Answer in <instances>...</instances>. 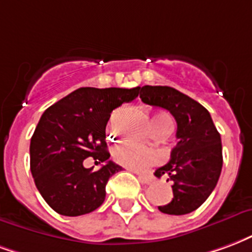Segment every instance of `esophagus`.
<instances>
[{"instance_id": "1", "label": "esophagus", "mask_w": 252, "mask_h": 252, "mask_svg": "<svg viewBox=\"0 0 252 252\" xmlns=\"http://www.w3.org/2000/svg\"><path fill=\"white\" fill-rule=\"evenodd\" d=\"M139 180L140 183L143 184H152L155 182V176L154 175H139Z\"/></svg>"}]
</instances>
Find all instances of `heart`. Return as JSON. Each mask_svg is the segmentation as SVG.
I'll return each instance as SVG.
<instances>
[{"mask_svg":"<svg viewBox=\"0 0 252 252\" xmlns=\"http://www.w3.org/2000/svg\"><path fill=\"white\" fill-rule=\"evenodd\" d=\"M151 126L155 132L169 133L172 129V117L165 112H158L151 116ZM113 159L121 165L131 169H143L148 165L158 163L160 154L158 151L141 147L135 143H124L113 150Z\"/></svg>","mask_w":252,"mask_h":252,"instance_id":"1","label":"heart"}]
</instances>
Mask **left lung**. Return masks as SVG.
Masks as SVG:
<instances>
[{"mask_svg": "<svg viewBox=\"0 0 252 252\" xmlns=\"http://www.w3.org/2000/svg\"><path fill=\"white\" fill-rule=\"evenodd\" d=\"M139 91L141 101L169 111L178 124V144L171 159L155 171L158 178L164 175L172 182V199L159 210L168 215L189 214L206 202L219 180L223 165L220 133L210 112L178 89L144 85Z\"/></svg>", "mask_w": 252, "mask_h": 252, "instance_id": "left-lung-1", "label": "left lung"}]
</instances>
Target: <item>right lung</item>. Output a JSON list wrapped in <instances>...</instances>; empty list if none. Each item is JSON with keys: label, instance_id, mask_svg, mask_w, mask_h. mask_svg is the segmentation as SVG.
<instances>
[{"label": "right lung", "instance_id": "right-lung-1", "mask_svg": "<svg viewBox=\"0 0 252 252\" xmlns=\"http://www.w3.org/2000/svg\"><path fill=\"white\" fill-rule=\"evenodd\" d=\"M139 87L79 88L46 109L31 140V171L37 189L57 214L80 216L105 200V186L121 171L109 160L105 126L113 109L135 100ZM93 157L106 164L85 169Z\"/></svg>", "mask_w": 252, "mask_h": 252}]
</instances>
